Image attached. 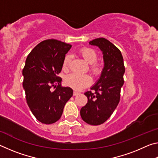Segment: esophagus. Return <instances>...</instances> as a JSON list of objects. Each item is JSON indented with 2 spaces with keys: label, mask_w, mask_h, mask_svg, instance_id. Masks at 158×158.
Segmentation results:
<instances>
[{
  "label": "esophagus",
  "mask_w": 158,
  "mask_h": 158,
  "mask_svg": "<svg viewBox=\"0 0 158 158\" xmlns=\"http://www.w3.org/2000/svg\"><path fill=\"white\" fill-rule=\"evenodd\" d=\"M79 94V92H77V90H74V92H73V95L74 96H76V95H77Z\"/></svg>",
  "instance_id": "1"
}]
</instances>
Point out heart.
<instances>
[{"label": "heart", "mask_w": 158, "mask_h": 158, "mask_svg": "<svg viewBox=\"0 0 158 158\" xmlns=\"http://www.w3.org/2000/svg\"><path fill=\"white\" fill-rule=\"evenodd\" d=\"M80 54L88 63L90 64L89 70L93 75H99L102 72V65L100 63L96 62L98 60V53L94 49L89 47H84L79 51ZM71 56L66 55L63 61V70H68L69 63L70 62ZM91 77L88 74H81L73 73L66 77V84L75 90H82L91 84Z\"/></svg>", "instance_id": "obj_1"}]
</instances>
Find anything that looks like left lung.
<instances>
[{"mask_svg":"<svg viewBox=\"0 0 158 158\" xmlns=\"http://www.w3.org/2000/svg\"><path fill=\"white\" fill-rule=\"evenodd\" d=\"M102 52L104 68L101 76L90 88L94 92L87 91L86 105L81 109L83 121L92 125L102 124L113 114L121 97L124 84L125 66L121 51L108 40L100 37L89 42Z\"/></svg>","mask_w":158,"mask_h":158,"instance_id":"8db88e82","label":"left lung"}]
</instances>
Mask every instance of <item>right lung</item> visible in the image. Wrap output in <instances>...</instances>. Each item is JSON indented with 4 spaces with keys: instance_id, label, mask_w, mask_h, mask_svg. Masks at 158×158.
Masks as SVG:
<instances>
[{
    "instance_id": "add662e5",
    "label": "right lung",
    "mask_w": 158,
    "mask_h": 158,
    "mask_svg": "<svg viewBox=\"0 0 158 158\" xmlns=\"http://www.w3.org/2000/svg\"><path fill=\"white\" fill-rule=\"evenodd\" d=\"M71 44L57 40L41 42L29 53L23 69V87L26 102L40 122L52 124L60 119L63 108L73 95L69 87L61 85L58 77ZM56 89L52 91L51 87Z\"/></svg>"
}]
</instances>
